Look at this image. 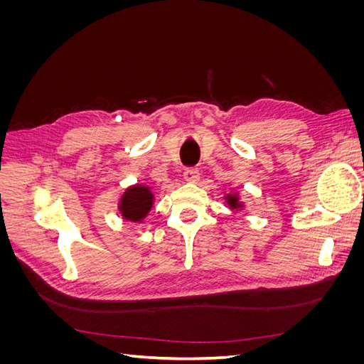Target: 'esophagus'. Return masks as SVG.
Listing matches in <instances>:
<instances>
[{
	"label": "esophagus",
	"mask_w": 364,
	"mask_h": 364,
	"mask_svg": "<svg viewBox=\"0 0 364 364\" xmlns=\"http://www.w3.org/2000/svg\"><path fill=\"white\" fill-rule=\"evenodd\" d=\"M183 178H185L186 182L197 183L200 179V173H199V170H196V168H186L185 173H183Z\"/></svg>",
	"instance_id": "obj_1"
}]
</instances>
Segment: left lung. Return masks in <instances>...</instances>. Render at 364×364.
Instances as JSON below:
<instances>
[{
  "label": "left lung",
  "instance_id": "8db88e82",
  "mask_svg": "<svg viewBox=\"0 0 364 364\" xmlns=\"http://www.w3.org/2000/svg\"><path fill=\"white\" fill-rule=\"evenodd\" d=\"M223 200H225L226 206H228L232 213H241V211H245V209L247 208L246 202L241 200L240 191L235 190V188H229V193L225 194Z\"/></svg>",
  "mask_w": 364,
  "mask_h": 364
}]
</instances>
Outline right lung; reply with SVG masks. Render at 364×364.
Listing matches in <instances>:
<instances>
[{
	"label": "right lung",
	"mask_w": 364,
	"mask_h": 364,
	"mask_svg": "<svg viewBox=\"0 0 364 364\" xmlns=\"http://www.w3.org/2000/svg\"><path fill=\"white\" fill-rule=\"evenodd\" d=\"M155 193H153L151 186L144 182H138L127 186V188L121 193L117 211L119 217L132 223H144L146 217L151 211L153 205H155Z\"/></svg>",
	"instance_id": "obj_1"
}]
</instances>
